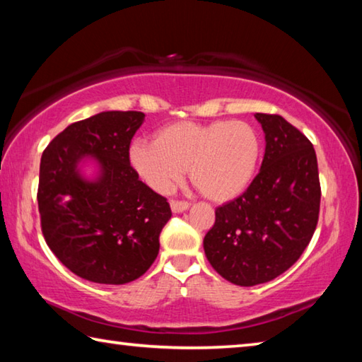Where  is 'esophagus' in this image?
I'll list each match as a JSON object with an SVG mask.
<instances>
[{
	"mask_svg": "<svg viewBox=\"0 0 362 362\" xmlns=\"http://www.w3.org/2000/svg\"><path fill=\"white\" fill-rule=\"evenodd\" d=\"M188 207H189V203H188V201H177V199H170V209H173V212H175V214L187 211Z\"/></svg>",
	"mask_w": 362,
	"mask_h": 362,
	"instance_id": "obj_1",
	"label": "esophagus"
}]
</instances>
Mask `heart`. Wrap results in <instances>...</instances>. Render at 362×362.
Instances as JSON below:
<instances>
[{
	"instance_id": "b5f03b06",
	"label": "heart",
	"mask_w": 362,
	"mask_h": 362,
	"mask_svg": "<svg viewBox=\"0 0 362 362\" xmlns=\"http://www.w3.org/2000/svg\"><path fill=\"white\" fill-rule=\"evenodd\" d=\"M262 139L246 121H179L155 134V142L129 146L131 168L158 193H169L188 168L206 198L225 203L249 187L259 166Z\"/></svg>"
}]
</instances>
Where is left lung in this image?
I'll return each instance as SVG.
<instances>
[{"instance_id": "1", "label": "left lung", "mask_w": 362, "mask_h": 362, "mask_svg": "<svg viewBox=\"0 0 362 362\" xmlns=\"http://www.w3.org/2000/svg\"><path fill=\"white\" fill-rule=\"evenodd\" d=\"M265 132L260 173L246 192L216 209L204 236L212 268L236 286L268 283L296 263L320 217L321 185L313 145L279 115L255 113Z\"/></svg>"}]
</instances>
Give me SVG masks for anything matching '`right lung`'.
<instances>
[{"label":"right lung","instance_id":"right-lung-1","mask_svg":"<svg viewBox=\"0 0 362 362\" xmlns=\"http://www.w3.org/2000/svg\"><path fill=\"white\" fill-rule=\"evenodd\" d=\"M144 119L142 112H102L73 122L42 151V235L70 272L93 283L126 284L142 276L173 216L168 199L139 180L127 158ZM86 158L96 159L93 180L78 170Z\"/></svg>","mask_w":362,"mask_h":362}]
</instances>
